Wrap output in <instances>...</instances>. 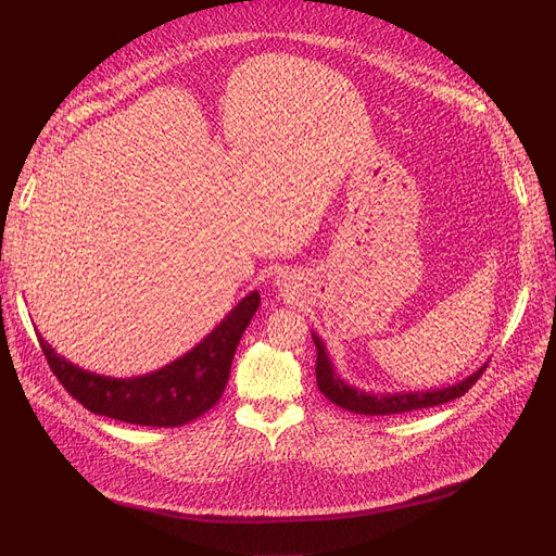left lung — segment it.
<instances>
[{"mask_svg": "<svg viewBox=\"0 0 556 556\" xmlns=\"http://www.w3.org/2000/svg\"><path fill=\"white\" fill-rule=\"evenodd\" d=\"M313 336V343H316V379H318V389L320 393L333 402L336 406L345 408V412L361 414V416H393V414H406V412H418V408L427 406H439L445 402H452L456 397L466 395L472 383L481 377V372L486 370V364L481 366L477 372L466 377L464 381H458L454 386H447V389H437V391H418V393H366L358 391L354 386L345 383L341 377L336 375L331 361L325 352V343L316 333Z\"/></svg>", "mask_w": 556, "mask_h": 556, "instance_id": "left-lung-1", "label": "left lung"}]
</instances>
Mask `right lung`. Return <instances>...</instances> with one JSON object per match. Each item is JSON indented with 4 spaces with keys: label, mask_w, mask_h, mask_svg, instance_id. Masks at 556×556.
<instances>
[{
    "label": "right lung",
    "mask_w": 556,
    "mask_h": 556,
    "mask_svg": "<svg viewBox=\"0 0 556 556\" xmlns=\"http://www.w3.org/2000/svg\"><path fill=\"white\" fill-rule=\"evenodd\" d=\"M261 304L250 293L202 343L156 372L115 379L72 366L38 336L42 354L63 389L90 414L142 427H179L200 418L225 393L240 336Z\"/></svg>",
    "instance_id": "add662e5"
}]
</instances>
